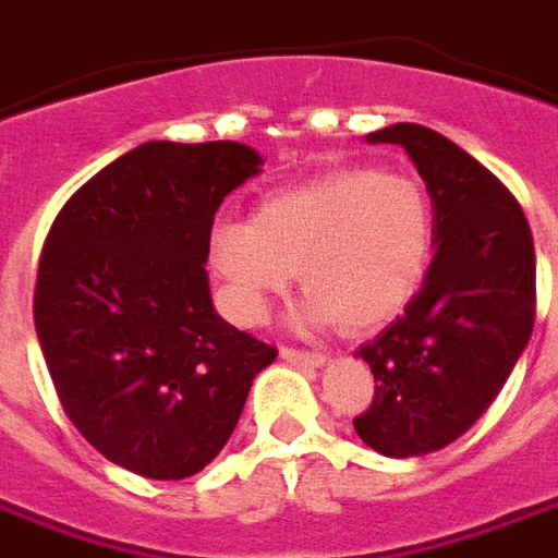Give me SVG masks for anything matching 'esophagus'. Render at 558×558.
Instances as JSON below:
<instances>
[{
	"label": "esophagus",
	"mask_w": 558,
	"mask_h": 558,
	"mask_svg": "<svg viewBox=\"0 0 558 558\" xmlns=\"http://www.w3.org/2000/svg\"><path fill=\"white\" fill-rule=\"evenodd\" d=\"M280 356L292 365H314V368H323L329 362L326 353H307V350H295V347H280Z\"/></svg>",
	"instance_id": "esophagus-1"
}]
</instances>
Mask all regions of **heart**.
<instances>
[{
    "label": "heart",
    "instance_id": "b5f03b06",
    "mask_svg": "<svg viewBox=\"0 0 558 558\" xmlns=\"http://www.w3.org/2000/svg\"><path fill=\"white\" fill-rule=\"evenodd\" d=\"M435 211L408 171L368 166L326 171L259 202L253 220H220L208 256L226 305L244 326L263 323L299 271L307 290L295 326L344 319L372 329L411 305L432 266Z\"/></svg>",
    "mask_w": 558,
    "mask_h": 558
}]
</instances>
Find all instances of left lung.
<instances>
[{
    "label": "left lung",
    "mask_w": 558,
    "mask_h": 558,
    "mask_svg": "<svg viewBox=\"0 0 558 558\" xmlns=\"http://www.w3.org/2000/svg\"><path fill=\"white\" fill-rule=\"evenodd\" d=\"M365 142L404 147L435 211L423 287L356 350L377 387L353 428L377 453L408 459L465 435L523 356L535 326V244L508 186L441 132L392 123Z\"/></svg>",
    "instance_id": "1"
}]
</instances>
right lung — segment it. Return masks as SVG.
Masks as SVG:
<instances>
[{
	"label": "right lung",
	"instance_id": "add662e5",
	"mask_svg": "<svg viewBox=\"0 0 558 558\" xmlns=\"http://www.w3.org/2000/svg\"><path fill=\"white\" fill-rule=\"evenodd\" d=\"M263 157L239 142H144L50 226L35 332L62 408L105 459L184 481L220 453L278 350L211 302L214 214Z\"/></svg>",
	"mask_w": 558,
	"mask_h": 558
}]
</instances>
